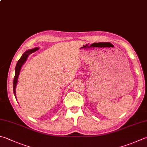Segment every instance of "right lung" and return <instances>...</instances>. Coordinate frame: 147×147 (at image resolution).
<instances>
[{"label":"right lung","instance_id":"add662e5","mask_svg":"<svg viewBox=\"0 0 147 147\" xmlns=\"http://www.w3.org/2000/svg\"><path fill=\"white\" fill-rule=\"evenodd\" d=\"M38 49L36 48L32 50H29V51H26L25 53L22 55V57H20V59L18 61L17 63H16V67H15V77H14V80H13V93L14 95L16 96V92H15V89H16V82H17V80L18 78V76L19 74H20V69L22 68V66L24 65V63L26 62V61L27 59V57L29 54H32V52H35L36 51H37Z\"/></svg>","mask_w":147,"mask_h":147}]
</instances>
